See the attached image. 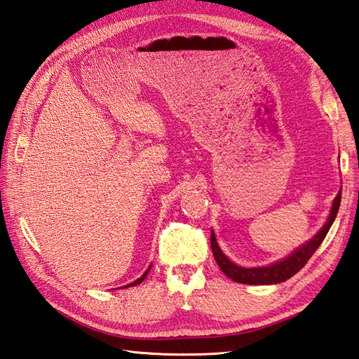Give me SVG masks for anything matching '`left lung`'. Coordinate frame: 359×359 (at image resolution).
I'll use <instances>...</instances> for the list:
<instances>
[{
	"instance_id": "8db88e82",
	"label": "left lung",
	"mask_w": 359,
	"mask_h": 359,
	"mask_svg": "<svg viewBox=\"0 0 359 359\" xmlns=\"http://www.w3.org/2000/svg\"><path fill=\"white\" fill-rule=\"evenodd\" d=\"M339 204H341V190L335 196V200H333L327 221H325V224L320 230H318V233L312 238V240H309L307 243L297 247V250H293L289 257H285L280 261L273 262V264H269L264 267H241V266L235 264L233 261H230L226 255L222 253V250L219 249V245L217 243V238H215V233L212 230L210 245H212L215 261L218 262V266H219L222 273H224L227 278H230V280L241 283V284L270 285V284L287 281L289 278H292L294 273H298L299 270L307 264L310 257H312L318 247L321 245L325 235H327V232H329V229L333 224V221H335V218H337Z\"/></svg>"
}]
</instances>
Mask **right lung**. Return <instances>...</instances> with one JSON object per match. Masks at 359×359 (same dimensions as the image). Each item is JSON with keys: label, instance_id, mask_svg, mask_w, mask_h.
Wrapping results in <instances>:
<instances>
[{"label": "right lung", "instance_id": "obj_1", "mask_svg": "<svg viewBox=\"0 0 359 359\" xmlns=\"http://www.w3.org/2000/svg\"><path fill=\"white\" fill-rule=\"evenodd\" d=\"M150 267H152V264H150L149 266V269L146 270V272L144 273H142L140 278H138V280L137 281H133V283H130V284H127V285H124V287H133V285H138V284H141L142 281H144L146 280V276H147V273H149V270H150Z\"/></svg>", "mask_w": 359, "mask_h": 359}]
</instances>
